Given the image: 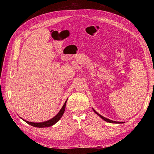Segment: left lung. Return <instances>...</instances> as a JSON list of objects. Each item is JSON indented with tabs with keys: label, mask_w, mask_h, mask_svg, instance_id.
Instances as JSON below:
<instances>
[{
	"label": "left lung",
	"mask_w": 154,
	"mask_h": 154,
	"mask_svg": "<svg viewBox=\"0 0 154 154\" xmlns=\"http://www.w3.org/2000/svg\"><path fill=\"white\" fill-rule=\"evenodd\" d=\"M93 110H94V112L97 114V115H98L101 118H102L103 119L104 121H105V122H109V123H123L124 122H114V121H112V120H110V119H107V118H105V117H103V116H101L100 114H99L97 112L94 110V109H93Z\"/></svg>",
	"instance_id": "8db88e82"
}]
</instances>
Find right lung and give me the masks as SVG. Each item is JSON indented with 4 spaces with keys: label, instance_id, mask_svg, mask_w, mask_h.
<instances>
[{
    "label": "right lung",
    "instance_id": "add662e5",
    "mask_svg": "<svg viewBox=\"0 0 154 154\" xmlns=\"http://www.w3.org/2000/svg\"><path fill=\"white\" fill-rule=\"evenodd\" d=\"M67 101L65 102V103L63 104V106L62 107V109H60V110L59 111V112L56 115L54 118H53L52 119H51L48 121H46V122H42V123H33V122H27L26 120H24L25 122H26L27 124H29L32 127H38V128H44V127H51V126H53V125H54L55 123H57L58 121L60 120V119L62 118V116H63V113H64V111H65V109H66V103H67Z\"/></svg>",
    "mask_w": 154,
    "mask_h": 154
}]
</instances>
